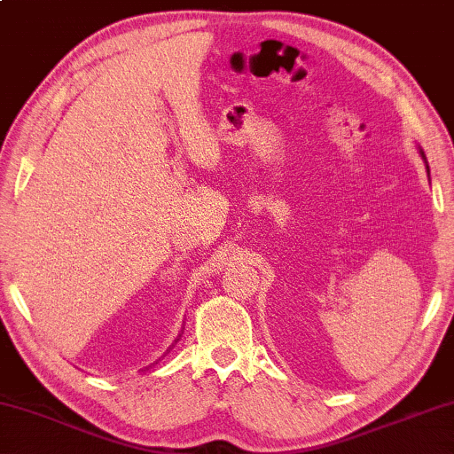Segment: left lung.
Returning <instances> with one entry per match:
<instances>
[{
	"label": "left lung",
	"instance_id": "obj_1",
	"mask_svg": "<svg viewBox=\"0 0 454 454\" xmlns=\"http://www.w3.org/2000/svg\"><path fill=\"white\" fill-rule=\"evenodd\" d=\"M421 156H423V160H425V153L421 152ZM425 164H427V160H425ZM427 172H429V166H427Z\"/></svg>",
	"mask_w": 454,
	"mask_h": 454
}]
</instances>
